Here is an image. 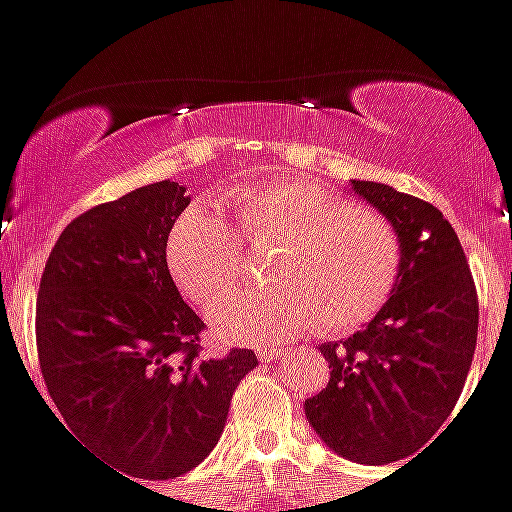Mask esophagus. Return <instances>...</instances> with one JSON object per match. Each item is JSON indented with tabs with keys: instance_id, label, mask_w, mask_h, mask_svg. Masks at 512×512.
I'll return each mask as SVG.
<instances>
[{
	"instance_id": "esophagus-1",
	"label": "esophagus",
	"mask_w": 512,
	"mask_h": 512,
	"mask_svg": "<svg viewBox=\"0 0 512 512\" xmlns=\"http://www.w3.org/2000/svg\"><path fill=\"white\" fill-rule=\"evenodd\" d=\"M283 355H286V350H281V348H260V350H257V358H260V361H278V358H283Z\"/></svg>"
}]
</instances>
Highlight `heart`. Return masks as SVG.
<instances>
[{
    "mask_svg": "<svg viewBox=\"0 0 512 512\" xmlns=\"http://www.w3.org/2000/svg\"><path fill=\"white\" fill-rule=\"evenodd\" d=\"M239 237L278 244L270 291L234 293L216 309L213 332L226 342L270 348L319 327L327 335L361 327L394 291L402 239L384 213L309 182H273L224 198ZM229 221L193 206L167 242L172 275L195 304L213 306L239 275L242 247Z\"/></svg>",
    "mask_w": 512,
    "mask_h": 512,
    "instance_id": "1",
    "label": "heart"
}]
</instances>
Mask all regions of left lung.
<instances>
[{"mask_svg":"<svg viewBox=\"0 0 512 512\" xmlns=\"http://www.w3.org/2000/svg\"><path fill=\"white\" fill-rule=\"evenodd\" d=\"M402 239L394 291L348 340L324 342L330 384L304 402L337 456L379 466L407 459L448 420L464 389L479 306L466 255L443 213L384 182L350 180Z\"/></svg>","mask_w":512,"mask_h":512,"instance_id":"1","label":"left lung"}]
</instances>
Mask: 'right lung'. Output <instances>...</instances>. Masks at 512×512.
<instances>
[{"label": "right lung", "mask_w": 512, "mask_h": 512, "mask_svg": "<svg viewBox=\"0 0 512 512\" xmlns=\"http://www.w3.org/2000/svg\"><path fill=\"white\" fill-rule=\"evenodd\" d=\"M190 198L151 182L61 231L38 291L35 337L48 394L84 448L136 479L201 464L224 433L252 350L198 358L201 317L182 301L167 237Z\"/></svg>", "instance_id": "obj_1"}]
</instances>
